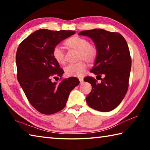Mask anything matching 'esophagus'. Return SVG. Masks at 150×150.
<instances>
[{
  "label": "esophagus",
  "mask_w": 150,
  "mask_h": 150,
  "mask_svg": "<svg viewBox=\"0 0 150 150\" xmlns=\"http://www.w3.org/2000/svg\"><path fill=\"white\" fill-rule=\"evenodd\" d=\"M79 79L80 83H83V77H80Z\"/></svg>",
  "instance_id": "esophagus-1"
}]
</instances>
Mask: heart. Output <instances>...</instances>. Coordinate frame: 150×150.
<instances>
[{
	"instance_id": "b5f03b06",
	"label": "heart",
	"mask_w": 150,
	"mask_h": 150,
	"mask_svg": "<svg viewBox=\"0 0 150 150\" xmlns=\"http://www.w3.org/2000/svg\"><path fill=\"white\" fill-rule=\"evenodd\" d=\"M65 45L71 49L77 50L78 60L84 59L88 63H93L96 59L97 55L96 48L89 44L87 39L79 36H73L65 42ZM52 56L60 65L65 63L64 51L59 46H55L52 51ZM87 65L85 61H80L76 63H72L64 68L65 75L68 77H81L84 75Z\"/></svg>"
}]
</instances>
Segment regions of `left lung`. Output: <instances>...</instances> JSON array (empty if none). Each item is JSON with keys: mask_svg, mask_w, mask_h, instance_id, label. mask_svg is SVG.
Listing matches in <instances>:
<instances>
[{"mask_svg": "<svg viewBox=\"0 0 150 150\" xmlns=\"http://www.w3.org/2000/svg\"><path fill=\"white\" fill-rule=\"evenodd\" d=\"M79 35L89 37L95 44L97 55L91 72L101 79L98 83L92 77L85 78V82L92 86L86 97L87 105L100 112L112 110L128 91L132 61L126 40L119 33L98 28L84 30Z\"/></svg>", "mask_w": 150, "mask_h": 150, "instance_id": "left-lung-1", "label": "left lung"}]
</instances>
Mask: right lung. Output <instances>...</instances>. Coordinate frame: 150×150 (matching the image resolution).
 Here are the masks:
<instances>
[{
    "instance_id": "add662e5",
    "label": "right lung",
    "mask_w": 150,
    "mask_h": 150,
    "mask_svg": "<svg viewBox=\"0 0 150 150\" xmlns=\"http://www.w3.org/2000/svg\"><path fill=\"white\" fill-rule=\"evenodd\" d=\"M75 33L72 30H38L28 35L18 47V81L30 103L44 115L62 110L71 91L79 84V80L74 77L59 83L52 81V78H61L64 73L53 57L52 51Z\"/></svg>"
}]
</instances>
